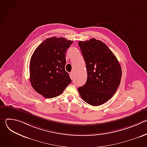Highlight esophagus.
I'll return each mask as SVG.
<instances>
[{
	"label": "esophagus",
	"instance_id": "obj_1",
	"mask_svg": "<svg viewBox=\"0 0 147 147\" xmlns=\"http://www.w3.org/2000/svg\"><path fill=\"white\" fill-rule=\"evenodd\" d=\"M69 74H70V78H71V79H73V72H70V73H69Z\"/></svg>",
	"mask_w": 147,
	"mask_h": 147
}]
</instances>
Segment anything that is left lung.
I'll return each mask as SVG.
<instances>
[{"instance_id":"8db88e82","label":"left lung","mask_w":147,"mask_h":147,"mask_svg":"<svg viewBox=\"0 0 147 147\" xmlns=\"http://www.w3.org/2000/svg\"><path fill=\"white\" fill-rule=\"evenodd\" d=\"M87 71V80L78 91L86 102L99 106L111 99L121 81V69L116 57L100 40L79 41Z\"/></svg>"}]
</instances>
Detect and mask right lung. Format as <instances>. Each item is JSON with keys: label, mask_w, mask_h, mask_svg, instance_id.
<instances>
[{"label": "right lung", "mask_w": 147, "mask_h": 147, "mask_svg": "<svg viewBox=\"0 0 147 147\" xmlns=\"http://www.w3.org/2000/svg\"><path fill=\"white\" fill-rule=\"evenodd\" d=\"M73 41L52 37L42 42L30 62V80L34 90L46 98L60 95L71 83L65 70L67 49Z\"/></svg>", "instance_id": "obj_1"}]
</instances>
